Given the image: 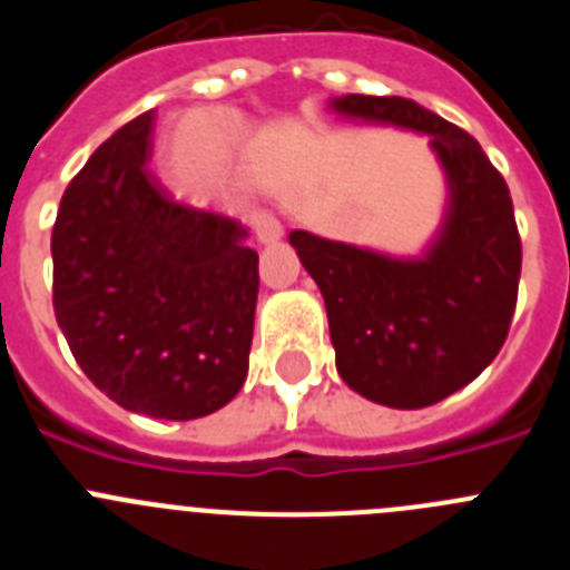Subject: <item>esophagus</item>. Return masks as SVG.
Masks as SVG:
<instances>
[{
  "mask_svg": "<svg viewBox=\"0 0 570 570\" xmlns=\"http://www.w3.org/2000/svg\"><path fill=\"white\" fill-rule=\"evenodd\" d=\"M250 228H254L256 239H259L262 245H271V242H276L282 236L279 219H276L274 214H268V210H254V214H250Z\"/></svg>",
  "mask_w": 570,
  "mask_h": 570,
  "instance_id": "obj_1",
  "label": "esophagus"
}]
</instances>
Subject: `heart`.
Wrapping results in <instances>:
<instances>
[{
	"mask_svg": "<svg viewBox=\"0 0 570 570\" xmlns=\"http://www.w3.org/2000/svg\"><path fill=\"white\" fill-rule=\"evenodd\" d=\"M245 148V128L228 110H208L196 114L185 122L179 145H176V159L199 165L196 183L219 185L228 183L236 174Z\"/></svg>",
	"mask_w": 570,
	"mask_h": 570,
	"instance_id": "b5f03b06",
	"label": "heart"
}]
</instances>
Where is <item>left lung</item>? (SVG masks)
<instances>
[{
	"label": "left lung",
	"instance_id": "obj_1",
	"mask_svg": "<svg viewBox=\"0 0 570 570\" xmlns=\"http://www.w3.org/2000/svg\"><path fill=\"white\" fill-rule=\"evenodd\" d=\"M331 108L428 134L445 170V223L416 259L288 236L322 291L345 385L402 411L434 405L476 380L511 328L522 271L511 194L471 134L414 99L347 94Z\"/></svg>",
	"mask_w": 570,
	"mask_h": 570
}]
</instances>
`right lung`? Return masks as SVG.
<instances>
[{"label":"right lung","instance_id":"add662e5","mask_svg":"<svg viewBox=\"0 0 570 570\" xmlns=\"http://www.w3.org/2000/svg\"><path fill=\"white\" fill-rule=\"evenodd\" d=\"M154 110L105 139L65 188L50 254L53 311L105 396L156 420H199L248 376L259 256L236 219L156 183Z\"/></svg>","mask_w":570,"mask_h":570}]
</instances>
